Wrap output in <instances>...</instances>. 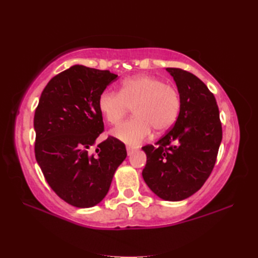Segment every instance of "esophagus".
<instances>
[{
    "label": "esophagus",
    "instance_id": "obj_1",
    "mask_svg": "<svg viewBox=\"0 0 258 258\" xmlns=\"http://www.w3.org/2000/svg\"><path fill=\"white\" fill-rule=\"evenodd\" d=\"M134 150H135V147H134V146H131V145H127V146H126V151H127V154H128V155L132 154Z\"/></svg>",
    "mask_w": 258,
    "mask_h": 258
}]
</instances>
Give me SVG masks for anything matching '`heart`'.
I'll use <instances>...</instances> for the list:
<instances>
[{
	"instance_id": "obj_1",
	"label": "heart",
	"mask_w": 258,
	"mask_h": 258,
	"mask_svg": "<svg viewBox=\"0 0 258 258\" xmlns=\"http://www.w3.org/2000/svg\"><path fill=\"white\" fill-rule=\"evenodd\" d=\"M98 109L109 124H118L133 108L135 117L116 126L112 134L127 144H139L152 128L164 133L176 122L182 107L177 87L154 76L125 80L119 92L104 91L98 96Z\"/></svg>"
}]
</instances>
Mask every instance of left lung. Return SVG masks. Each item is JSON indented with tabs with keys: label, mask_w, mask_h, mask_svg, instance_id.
I'll return each instance as SVG.
<instances>
[{
	"label": "left lung",
	"mask_w": 258,
	"mask_h": 258,
	"mask_svg": "<svg viewBox=\"0 0 258 258\" xmlns=\"http://www.w3.org/2000/svg\"><path fill=\"white\" fill-rule=\"evenodd\" d=\"M182 97L173 127L156 142L145 145L143 178L153 193L165 201H182L199 190L215 165L223 132L213 93L187 71L167 68Z\"/></svg>",
	"instance_id": "left-lung-1"
}]
</instances>
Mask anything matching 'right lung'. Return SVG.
<instances>
[{"label":"right lung","mask_w":258,"mask_h":258,"mask_svg":"<svg viewBox=\"0 0 258 258\" xmlns=\"http://www.w3.org/2000/svg\"><path fill=\"white\" fill-rule=\"evenodd\" d=\"M116 78L107 70L74 65L48 82L35 109L36 162L55 194L75 207L97 205L127 155L113 136L89 154L104 131L98 96Z\"/></svg>","instance_id":"add662e5"}]
</instances>
